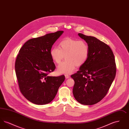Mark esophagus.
<instances>
[{
  "label": "esophagus",
  "mask_w": 129,
  "mask_h": 129,
  "mask_svg": "<svg viewBox=\"0 0 129 129\" xmlns=\"http://www.w3.org/2000/svg\"><path fill=\"white\" fill-rule=\"evenodd\" d=\"M65 78L66 79H68V78H70V76L68 74H65Z\"/></svg>",
  "instance_id": "obj_1"
}]
</instances>
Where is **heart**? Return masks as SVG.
Segmentation results:
<instances>
[{
    "label": "heart",
    "mask_w": 129,
    "mask_h": 129,
    "mask_svg": "<svg viewBox=\"0 0 129 129\" xmlns=\"http://www.w3.org/2000/svg\"><path fill=\"white\" fill-rule=\"evenodd\" d=\"M89 46L86 41L82 40L65 38L59 43V47H54L50 50V55L56 64H59L57 72L60 74L73 73L76 66L80 67L87 60L89 55Z\"/></svg>",
    "instance_id": "heart-1"
}]
</instances>
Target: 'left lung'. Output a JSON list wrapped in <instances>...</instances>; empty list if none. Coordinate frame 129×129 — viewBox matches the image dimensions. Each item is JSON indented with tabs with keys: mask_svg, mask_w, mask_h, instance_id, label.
<instances>
[{
	"mask_svg": "<svg viewBox=\"0 0 129 129\" xmlns=\"http://www.w3.org/2000/svg\"><path fill=\"white\" fill-rule=\"evenodd\" d=\"M78 35L87 43L89 52L86 61L71 75L74 81L73 93L81 104L93 105L105 96L115 78V57L110 47L96 38Z\"/></svg>",
	"mask_w": 129,
	"mask_h": 129,
	"instance_id": "left-lung-1",
	"label": "left lung"
}]
</instances>
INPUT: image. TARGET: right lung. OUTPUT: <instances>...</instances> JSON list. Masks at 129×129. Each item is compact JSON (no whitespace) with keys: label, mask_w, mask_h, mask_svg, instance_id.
<instances>
[{"label":"right lung","mask_w":129,"mask_h":129,"mask_svg":"<svg viewBox=\"0 0 129 129\" xmlns=\"http://www.w3.org/2000/svg\"><path fill=\"white\" fill-rule=\"evenodd\" d=\"M63 31L47 34L27 41L20 49L15 70L20 91L34 104H48L55 98L65 76H49L55 66L50 50Z\"/></svg>","instance_id":"1"}]
</instances>
